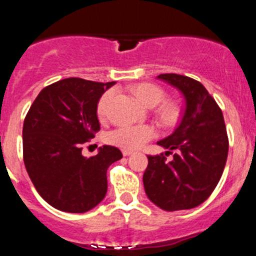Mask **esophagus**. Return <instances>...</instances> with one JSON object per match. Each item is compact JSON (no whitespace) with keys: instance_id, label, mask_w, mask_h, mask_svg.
<instances>
[{"instance_id":"esophagus-1","label":"esophagus","mask_w":256,"mask_h":256,"mask_svg":"<svg viewBox=\"0 0 256 256\" xmlns=\"http://www.w3.org/2000/svg\"><path fill=\"white\" fill-rule=\"evenodd\" d=\"M132 154H133V152H132V150H126V149H124V150H123V156H132Z\"/></svg>"}]
</instances>
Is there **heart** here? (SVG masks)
<instances>
[{
  "mask_svg": "<svg viewBox=\"0 0 256 256\" xmlns=\"http://www.w3.org/2000/svg\"><path fill=\"white\" fill-rule=\"evenodd\" d=\"M133 93L138 98L139 102L148 108H153L158 106L164 100V92L158 86L150 84V83H140L133 88ZM113 98V90H108L100 97L97 104V114L100 118H104L107 114L108 107ZM179 110L178 107L173 103L163 106L158 110L159 120L163 124L172 126L178 120ZM156 136V130L153 126H127V127H120L110 130L106 136V140L112 146L118 148L126 149V150H134L140 148L146 142L152 140Z\"/></svg>",
  "mask_w": 256,
  "mask_h": 256,
  "instance_id": "obj_1",
  "label": "heart"
}]
</instances>
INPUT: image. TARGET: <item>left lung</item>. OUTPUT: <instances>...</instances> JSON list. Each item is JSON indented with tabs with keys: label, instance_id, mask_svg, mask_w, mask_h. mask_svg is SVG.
<instances>
[{
	"label": "left lung",
	"instance_id": "1",
	"mask_svg": "<svg viewBox=\"0 0 256 256\" xmlns=\"http://www.w3.org/2000/svg\"><path fill=\"white\" fill-rule=\"evenodd\" d=\"M159 80L180 90L184 113L173 134L158 142L173 153L166 162L160 156H148L143 174L146 194L166 212L192 209L210 196L222 178L229 150L222 112L203 84L176 73L159 74Z\"/></svg>",
	"mask_w": 256,
	"mask_h": 256
}]
</instances>
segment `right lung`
Listing matches in <instances>:
<instances>
[{"label":"right lung","instance_id":"add662e5","mask_svg":"<svg viewBox=\"0 0 256 256\" xmlns=\"http://www.w3.org/2000/svg\"><path fill=\"white\" fill-rule=\"evenodd\" d=\"M116 82L66 78L47 86L32 103L24 123V162L40 196L67 213H86L107 193V169L122 152L103 146L82 156V144L100 130L97 104Z\"/></svg>","mask_w":256,"mask_h":256}]
</instances>
